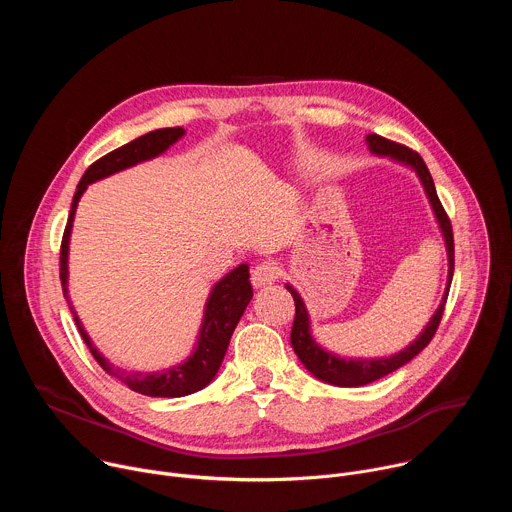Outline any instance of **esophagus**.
I'll list each match as a JSON object with an SVG mask.
<instances>
[{
	"label": "esophagus",
	"instance_id": "obj_1",
	"mask_svg": "<svg viewBox=\"0 0 512 512\" xmlns=\"http://www.w3.org/2000/svg\"><path fill=\"white\" fill-rule=\"evenodd\" d=\"M281 275L279 267L273 263V261H261L255 269H253V283L257 287H265L273 281H277Z\"/></svg>",
	"mask_w": 512,
	"mask_h": 512
}]
</instances>
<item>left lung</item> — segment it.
I'll return each mask as SVG.
<instances>
[{
    "instance_id": "1",
    "label": "left lung",
    "mask_w": 512,
    "mask_h": 512,
    "mask_svg": "<svg viewBox=\"0 0 512 512\" xmlns=\"http://www.w3.org/2000/svg\"><path fill=\"white\" fill-rule=\"evenodd\" d=\"M367 145L369 150L379 156V158H389L397 164H403L407 168H411L423 190L425 196L431 204L433 216L437 221V227L442 231L444 243H446V253H448V283H446V294L437 306L435 314L431 316V320L427 322V326L423 328V332L403 350H399L397 354L391 356H383V358H346L340 354H334L330 350H326L324 346H320L312 334V324H310V314L306 310V304L302 300V296L294 289V285L285 283V287L289 289V294L294 296L296 302V318H294V326H291V346H294V352L298 354V358L302 360L304 367L320 381L334 385V387H362L369 385L373 381H379L383 377H387L389 373L401 369L403 364H407L411 358H415L433 338L437 326H440V320L444 316V308H446V300H448V291L452 285V277H454V235H452V225L450 218L437 198L435 192V184L433 178L425 166V162L421 160V156L401 143L389 141L377 133L367 135Z\"/></svg>"
}]
</instances>
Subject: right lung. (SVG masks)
<instances>
[{
    "label": "right lung",
    "instance_id": "add662e5",
    "mask_svg": "<svg viewBox=\"0 0 512 512\" xmlns=\"http://www.w3.org/2000/svg\"><path fill=\"white\" fill-rule=\"evenodd\" d=\"M184 127H166V129H156L145 133L121 148L113 150L111 154L103 156L95 164L89 166L85 176L81 178L75 198H72L70 204V214H68V223L62 235V245H60V281H62V291L64 298L70 306L72 316H75L77 328L89 346L91 354L95 360L101 364L103 371H107L111 377L119 379L123 385H127L131 391L148 395V397H184L190 393H196L204 389L221 369V362L225 358V352L229 348L231 336L249 306L253 298V287L249 281V265L241 263L235 267L231 273H227L221 281H216L210 289V296L204 304V316L202 324L198 330V338L194 342L192 354L182 360L176 367L158 371V373H127L115 364H111L93 344L89 338L87 330L83 328V322L79 320L75 308L70 304L68 298V243H70V233H72V223H75V214L81 196L85 194L87 186L103 180L107 176H113L121 170H127L135 164L154 160L162 156L166 150H170V145H174L182 135Z\"/></svg>",
    "mask_w": 512,
    "mask_h": 512
}]
</instances>
